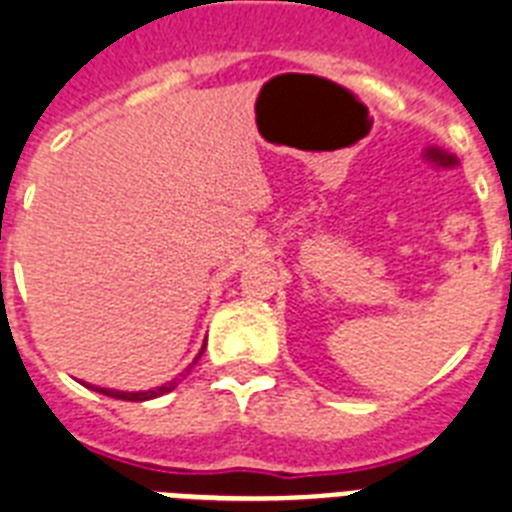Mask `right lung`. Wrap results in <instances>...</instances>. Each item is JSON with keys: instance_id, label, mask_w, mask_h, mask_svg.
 <instances>
[{"instance_id": "obj_1", "label": "right lung", "mask_w": 512, "mask_h": 512, "mask_svg": "<svg viewBox=\"0 0 512 512\" xmlns=\"http://www.w3.org/2000/svg\"><path fill=\"white\" fill-rule=\"evenodd\" d=\"M205 349V346H203ZM203 356V351L197 354V359ZM197 359L192 364H197ZM93 388V385H90ZM176 388V380L166 382V385H161V388H153V390H140V393H124V390H109V388H96L98 393L103 395H111V398H119V401H150V398H158V395H166L171 393V390Z\"/></svg>"}]
</instances>
